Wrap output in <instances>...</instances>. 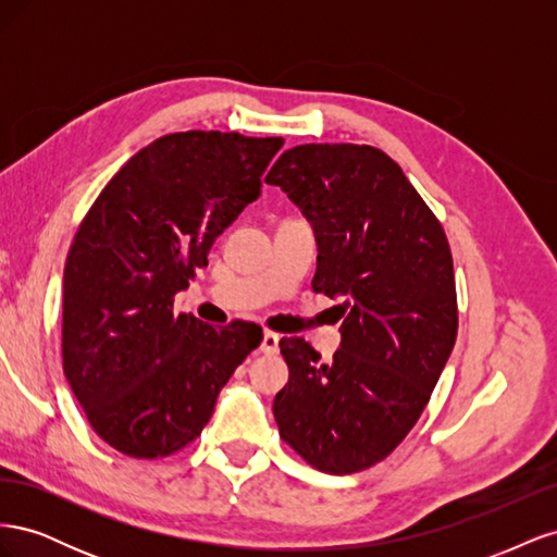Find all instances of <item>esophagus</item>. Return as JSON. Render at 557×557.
<instances>
[{
    "label": "esophagus",
    "instance_id": "obj_1",
    "mask_svg": "<svg viewBox=\"0 0 557 557\" xmlns=\"http://www.w3.org/2000/svg\"><path fill=\"white\" fill-rule=\"evenodd\" d=\"M278 342H281V336L276 332H272V330H267L262 334L260 350L264 352V356H274V352H278Z\"/></svg>",
    "mask_w": 557,
    "mask_h": 557
}]
</instances>
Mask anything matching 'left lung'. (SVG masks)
<instances>
[{
    "mask_svg": "<svg viewBox=\"0 0 557 557\" xmlns=\"http://www.w3.org/2000/svg\"><path fill=\"white\" fill-rule=\"evenodd\" d=\"M267 183L313 225V290L350 307L332 362L301 336L278 342L290 369L274 399L278 434L313 469L356 474L404 442L448 362L458 336L450 246L399 164L374 146H295Z\"/></svg>",
    "mask_w": 557,
    "mask_h": 557,
    "instance_id": "1",
    "label": "left lung"
}]
</instances>
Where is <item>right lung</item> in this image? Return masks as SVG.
Returning a JSON list of instances; mask_svg holds the SVG:
<instances>
[{"mask_svg":"<svg viewBox=\"0 0 557 557\" xmlns=\"http://www.w3.org/2000/svg\"><path fill=\"white\" fill-rule=\"evenodd\" d=\"M281 146L239 132L164 134L115 172L76 230L64 262V376L99 440L129 458L193 444L262 342L258 325L174 313V295L258 199Z\"/></svg>","mask_w":557,"mask_h":557,"instance_id":"right-lung-1","label":"right lung"}]
</instances>
